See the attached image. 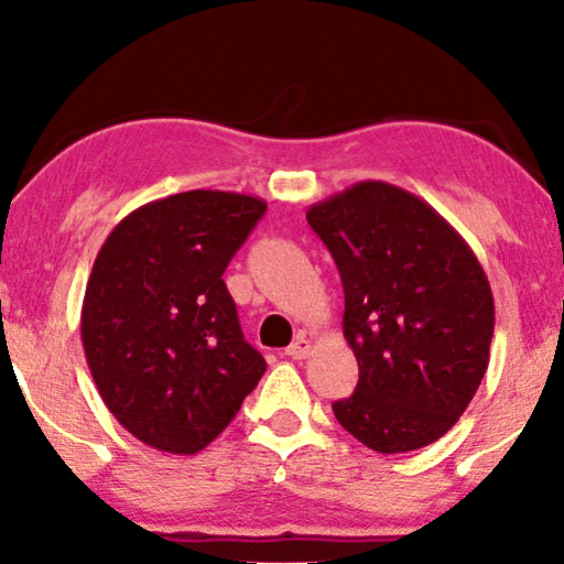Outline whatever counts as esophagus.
Returning <instances> with one entry per match:
<instances>
[{
    "instance_id": "34e87169",
    "label": "esophagus",
    "mask_w": 564,
    "mask_h": 564,
    "mask_svg": "<svg viewBox=\"0 0 564 564\" xmlns=\"http://www.w3.org/2000/svg\"><path fill=\"white\" fill-rule=\"evenodd\" d=\"M284 354H288L290 359H305L307 354H311V338H307L305 334H300L295 341H292L288 349H284Z\"/></svg>"
}]
</instances>
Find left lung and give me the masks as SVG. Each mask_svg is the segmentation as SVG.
<instances>
[{
  "label": "left lung",
  "mask_w": 564,
  "mask_h": 564,
  "mask_svg": "<svg viewBox=\"0 0 564 564\" xmlns=\"http://www.w3.org/2000/svg\"><path fill=\"white\" fill-rule=\"evenodd\" d=\"M307 223L344 284L357 390L334 415L369 449H421L449 431L490 361V282L465 238L429 203L359 182L311 205Z\"/></svg>",
  "instance_id": "obj_1"
}]
</instances>
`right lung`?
I'll list each match as a JSON object with an SVG mask.
<instances>
[{"label":"right lung","instance_id":"add662e5","mask_svg":"<svg viewBox=\"0 0 564 564\" xmlns=\"http://www.w3.org/2000/svg\"><path fill=\"white\" fill-rule=\"evenodd\" d=\"M264 213L238 192H180L122 218L97 253L84 354L110 413L153 449H205L264 375L223 282Z\"/></svg>","mask_w":564,"mask_h":564}]
</instances>
